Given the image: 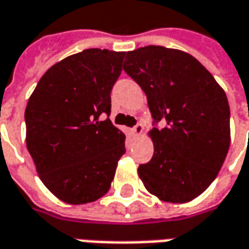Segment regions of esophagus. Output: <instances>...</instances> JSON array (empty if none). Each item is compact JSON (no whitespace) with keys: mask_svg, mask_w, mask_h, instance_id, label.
I'll return each instance as SVG.
<instances>
[{"mask_svg":"<svg viewBox=\"0 0 249 249\" xmlns=\"http://www.w3.org/2000/svg\"><path fill=\"white\" fill-rule=\"evenodd\" d=\"M142 130H144V128H142V124H141V123H137L136 126L133 127V134H134V136H141Z\"/></svg>","mask_w":249,"mask_h":249,"instance_id":"1","label":"esophagus"}]
</instances>
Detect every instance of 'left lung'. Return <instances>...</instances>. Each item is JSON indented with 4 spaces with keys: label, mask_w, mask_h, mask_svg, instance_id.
<instances>
[{
    "label": "left lung",
    "mask_w": 249,
    "mask_h": 249,
    "mask_svg": "<svg viewBox=\"0 0 249 249\" xmlns=\"http://www.w3.org/2000/svg\"><path fill=\"white\" fill-rule=\"evenodd\" d=\"M126 74L144 90L153 124L152 159L138 175L152 195L186 203L201 195L221 170L230 145L228 97L189 53L164 46L127 52Z\"/></svg>",
    "instance_id": "obj_1"
}]
</instances>
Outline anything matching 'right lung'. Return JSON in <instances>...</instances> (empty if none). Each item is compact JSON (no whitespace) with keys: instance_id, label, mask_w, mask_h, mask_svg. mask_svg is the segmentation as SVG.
I'll return each instance as SVG.
<instances>
[{"instance_id":"1","label":"right lung","mask_w":249,"mask_h":249,"mask_svg":"<svg viewBox=\"0 0 249 249\" xmlns=\"http://www.w3.org/2000/svg\"><path fill=\"white\" fill-rule=\"evenodd\" d=\"M124 52L86 49L52 66L28 100L26 142L43 185L68 204L111 188L126 136L109 121Z\"/></svg>"}]
</instances>
